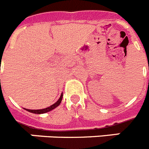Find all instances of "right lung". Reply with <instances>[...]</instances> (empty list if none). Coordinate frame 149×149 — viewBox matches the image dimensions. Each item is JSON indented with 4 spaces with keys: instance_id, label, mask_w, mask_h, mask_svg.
<instances>
[{
    "instance_id": "add662e5",
    "label": "right lung",
    "mask_w": 149,
    "mask_h": 149,
    "mask_svg": "<svg viewBox=\"0 0 149 149\" xmlns=\"http://www.w3.org/2000/svg\"><path fill=\"white\" fill-rule=\"evenodd\" d=\"M62 94L61 95L60 98L58 100V101H57L56 103L53 104V105H50L49 107L46 108V109H39V110H30V109H25V110H27V111H29V112L34 113V114H44V113L48 112V111H51V110L54 109L55 108H56L57 106H59V104H60L61 102H62Z\"/></svg>"
}]
</instances>
